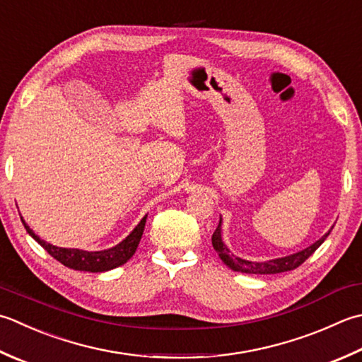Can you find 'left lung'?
I'll return each instance as SVG.
<instances>
[{
    "label": "left lung",
    "mask_w": 362,
    "mask_h": 362,
    "mask_svg": "<svg viewBox=\"0 0 362 362\" xmlns=\"http://www.w3.org/2000/svg\"><path fill=\"white\" fill-rule=\"evenodd\" d=\"M328 235H329V232L325 233V235L320 240H317L314 245L308 246L306 250L298 251L295 254H290V256L267 260V262H251V260L240 259L237 256H233V254H230L228 246L223 243L221 219H219L218 228L214 232V235H211V245H214L215 251L218 252V256L221 257L224 264L233 272L250 273V274H276V273H284V272H290V270H295V268H298L309 256H313L317 247L320 246L325 240H327Z\"/></svg>",
    "instance_id": "1"
}]
</instances>
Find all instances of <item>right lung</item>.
Wrapping results in <instances>:
<instances>
[{
  "instance_id": "add662e5",
  "label": "right lung",
  "mask_w": 362,
  "mask_h": 362,
  "mask_svg": "<svg viewBox=\"0 0 362 362\" xmlns=\"http://www.w3.org/2000/svg\"><path fill=\"white\" fill-rule=\"evenodd\" d=\"M146 218L141 219L139 224L132 230V233L125 240H122L119 245L110 247V250L103 251H83V250H74V247H58L53 246L44 240L39 238L35 233L30 229L23 219V226L26 232L37 242L44 250L49 254V256L54 257L62 265L69 268H74V270L80 272H90V273H100V272H108L112 268L124 265L127 260H129L141 242V237H143L144 226H146Z\"/></svg>"
}]
</instances>
